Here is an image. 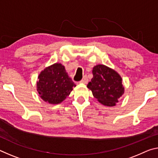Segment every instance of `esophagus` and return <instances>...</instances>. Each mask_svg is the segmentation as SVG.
<instances>
[{"mask_svg":"<svg viewBox=\"0 0 158 158\" xmlns=\"http://www.w3.org/2000/svg\"><path fill=\"white\" fill-rule=\"evenodd\" d=\"M88 81H89V79H88V77L86 75H85L84 77H83V79L80 81V83H82V84H87Z\"/></svg>","mask_w":158,"mask_h":158,"instance_id":"34e87169","label":"esophagus"}]
</instances>
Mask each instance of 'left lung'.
Here are the masks:
<instances>
[{
    "mask_svg": "<svg viewBox=\"0 0 158 158\" xmlns=\"http://www.w3.org/2000/svg\"><path fill=\"white\" fill-rule=\"evenodd\" d=\"M93 77L87 87L93 95L104 105L113 106L124 93L121 76L114 69L103 65L93 69Z\"/></svg>",
    "mask_w": 158,
    "mask_h": 158,
    "instance_id": "8db88e82",
    "label": "left lung"
}]
</instances>
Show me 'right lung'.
Instances as JSON below:
<instances>
[{"label":"right lung","instance_id":"obj_1","mask_svg":"<svg viewBox=\"0 0 158 158\" xmlns=\"http://www.w3.org/2000/svg\"><path fill=\"white\" fill-rule=\"evenodd\" d=\"M38 79L37 89L40 96L44 101L53 105L63 102L76 85L60 63L45 68Z\"/></svg>","mask_w":158,"mask_h":158}]
</instances>
